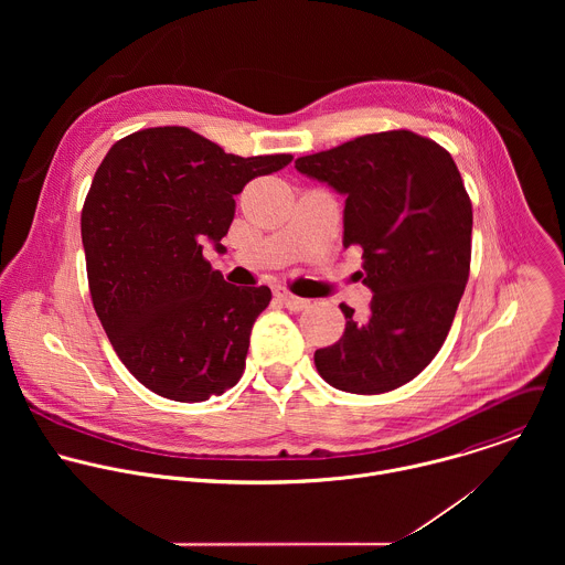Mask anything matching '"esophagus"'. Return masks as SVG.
Segmentation results:
<instances>
[{
  "instance_id": "obj_1",
  "label": "esophagus",
  "mask_w": 565,
  "mask_h": 565,
  "mask_svg": "<svg viewBox=\"0 0 565 565\" xmlns=\"http://www.w3.org/2000/svg\"><path fill=\"white\" fill-rule=\"evenodd\" d=\"M275 295H277V299L288 308V310H295V312H299V310H303V308H308L310 306V301L308 299H303V297H297V295H292V292H288L286 288H275Z\"/></svg>"
}]
</instances>
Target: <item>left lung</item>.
<instances>
[{
  "instance_id": "8db88e82",
  "label": "left lung",
  "mask_w": 565,
  "mask_h": 565,
  "mask_svg": "<svg viewBox=\"0 0 565 565\" xmlns=\"http://www.w3.org/2000/svg\"><path fill=\"white\" fill-rule=\"evenodd\" d=\"M297 172L344 201L342 244L360 246L366 317L340 303V342L315 366L349 393H386L414 380L440 351L471 259V203L447 149L414 131L360 136L295 160Z\"/></svg>"
}]
</instances>
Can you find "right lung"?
I'll use <instances>...</instances> for the list:
<instances>
[{
	"label": "right lung",
	"mask_w": 565,
	"mask_h": 565,
	"mask_svg": "<svg viewBox=\"0 0 565 565\" xmlns=\"http://www.w3.org/2000/svg\"><path fill=\"white\" fill-rule=\"evenodd\" d=\"M290 160L225 153L188 127L142 129L107 151L79 218L89 290L114 351L149 391L203 402L244 373L273 295L227 284L203 244L223 250L234 196Z\"/></svg>",
	"instance_id": "right-lung-1"
}]
</instances>
